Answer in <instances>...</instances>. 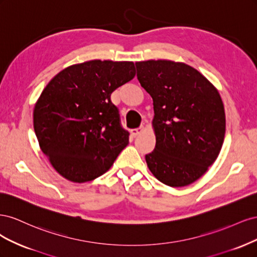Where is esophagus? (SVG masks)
Returning a JSON list of instances; mask_svg holds the SVG:
<instances>
[{
    "label": "esophagus",
    "instance_id": "esophagus-1",
    "mask_svg": "<svg viewBox=\"0 0 257 257\" xmlns=\"http://www.w3.org/2000/svg\"><path fill=\"white\" fill-rule=\"evenodd\" d=\"M144 130H145V127L142 125L141 127H138V128L131 130V134H132V136H133V137H136V136H138L139 134H141Z\"/></svg>",
    "mask_w": 257,
    "mask_h": 257
}]
</instances>
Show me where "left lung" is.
<instances>
[{
	"instance_id": "1",
	"label": "left lung",
	"mask_w": 257,
	"mask_h": 257,
	"mask_svg": "<svg viewBox=\"0 0 257 257\" xmlns=\"http://www.w3.org/2000/svg\"><path fill=\"white\" fill-rule=\"evenodd\" d=\"M137 79L153 99L157 136L147 165L174 188L196 181L219 155L225 112L219 92L195 68L167 60L137 62Z\"/></svg>"
}]
</instances>
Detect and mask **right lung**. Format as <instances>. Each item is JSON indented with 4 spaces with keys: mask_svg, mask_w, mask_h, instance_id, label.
<instances>
[{
    "mask_svg": "<svg viewBox=\"0 0 257 257\" xmlns=\"http://www.w3.org/2000/svg\"><path fill=\"white\" fill-rule=\"evenodd\" d=\"M135 74L133 62L93 60L63 69L46 85L34 107L35 135L67 180H94L128 144L110 95Z\"/></svg>",
    "mask_w": 257,
    "mask_h": 257,
    "instance_id": "right-lung-1",
    "label": "right lung"
}]
</instances>
